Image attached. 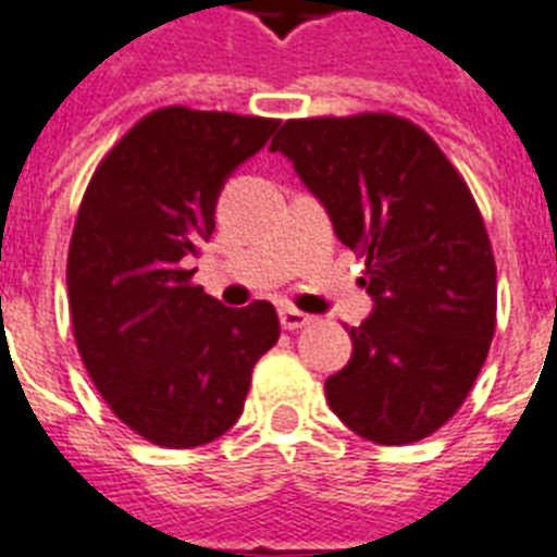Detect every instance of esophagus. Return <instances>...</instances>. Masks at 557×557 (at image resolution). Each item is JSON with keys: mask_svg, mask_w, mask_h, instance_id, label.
I'll use <instances>...</instances> for the list:
<instances>
[{"mask_svg": "<svg viewBox=\"0 0 557 557\" xmlns=\"http://www.w3.org/2000/svg\"><path fill=\"white\" fill-rule=\"evenodd\" d=\"M280 323H283V329H288V332H294V329H302V325L311 323V314H306V311H297V309H280Z\"/></svg>", "mask_w": 557, "mask_h": 557, "instance_id": "esophagus-1", "label": "esophagus"}]
</instances>
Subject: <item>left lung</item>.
Returning <instances> with one entry per match:
<instances>
[{
	"label": "left lung",
	"mask_w": 557,
	"mask_h": 557,
	"mask_svg": "<svg viewBox=\"0 0 557 557\" xmlns=\"http://www.w3.org/2000/svg\"><path fill=\"white\" fill-rule=\"evenodd\" d=\"M366 260L372 314L325 381L366 441L429 437L467 400L495 334V257L481 211L429 134L392 114L292 120L271 139Z\"/></svg>",
	"instance_id": "obj_1"
}]
</instances>
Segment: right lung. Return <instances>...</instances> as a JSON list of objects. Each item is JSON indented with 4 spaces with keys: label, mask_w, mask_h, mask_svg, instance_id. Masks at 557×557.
<instances>
[{
    "label": "right lung",
    "mask_w": 557,
    "mask_h": 557,
    "mask_svg": "<svg viewBox=\"0 0 557 557\" xmlns=\"http://www.w3.org/2000/svg\"><path fill=\"white\" fill-rule=\"evenodd\" d=\"M277 120L162 108L99 162L67 251V300L90 381L137 435L191 449L225 435L277 343L274 306L228 309L188 269L228 176Z\"/></svg>",
    "instance_id": "1"
}]
</instances>
